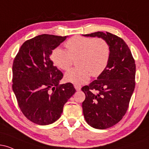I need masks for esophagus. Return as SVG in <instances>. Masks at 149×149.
Here are the masks:
<instances>
[{
	"mask_svg": "<svg viewBox=\"0 0 149 149\" xmlns=\"http://www.w3.org/2000/svg\"><path fill=\"white\" fill-rule=\"evenodd\" d=\"M74 88L77 90V91H79V90H80V89H81V86H80V85H78V84H75L74 85Z\"/></svg>",
	"mask_w": 149,
	"mask_h": 149,
	"instance_id": "obj_1",
	"label": "esophagus"
}]
</instances>
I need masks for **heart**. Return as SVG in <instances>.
I'll return each instance as SVG.
<instances>
[{"label": "heart", "mask_w": 149, "mask_h": 149, "mask_svg": "<svg viewBox=\"0 0 149 149\" xmlns=\"http://www.w3.org/2000/svg\"><path fill=\"white\" fill-rule=\"evenodd\" d=\"M67 51L56 47L51 53L53 64L58 68L66 71L76 60L78 67L69 70L64 79L69 83L83 84L90 80L91 74L98 77L107 68L111 57V47L103 38L76 36L65 43Z\"/></svg>", "instance_id": "b5f03b06"}]
</instances>
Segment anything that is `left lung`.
I'll return each mask as SVG.
<instances>
[{
  "label": "left lung",
  "instance_id": "obj_1",
  "mask_svg": "<svg viewBox=\"0 0 149 149\" xmlns=\"http://www.w3.org/2000/svg\"><path fill=\"white\" fill-rule=\"evenodd\" d=\"M83 36L103 38L111 47L110 61L104 72L81 89L85 95L82 107L86 122L96 129H107L118 123L127 112L135 87L136 65L130 49L120 37L101 31Z\"/></svg>",
  "mask_w": 149,
  "mask_h": 149
}]
</instances>
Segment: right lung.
<instances>
[{"label": "right lung", "mask_w": 149, "mask_h": 149, "mask_svg": "<svg viewBox=\"0 0 149 149\" xmlns=\"http://www.w3.org/2000/svg\"><path fill=\"white\" fill-rule=\"evenodd\" d=\"M66 38L49 34L34 37L24 42L13 61V90L18 105L26 118L37 125L57 120L76 92L72 83L59 84L63 73L49 58Z\"/></svg>", "instance_id": "obj_1"}]
</instances>
